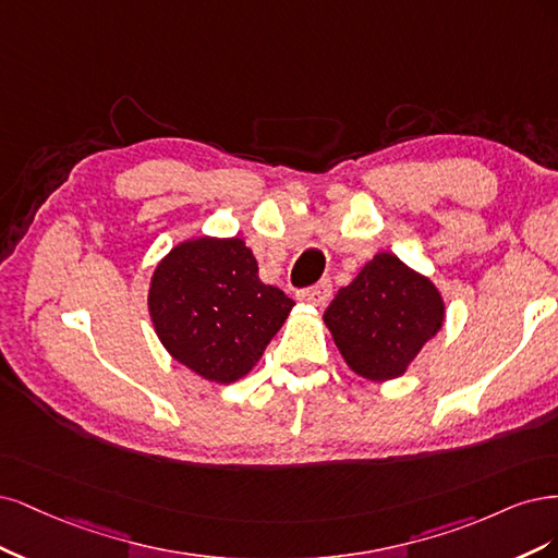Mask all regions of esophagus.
Masks as SVG:
<instances>
[{
    "mask_svg": "<svg viewBox=\"0 0 558 558\" xmlns=\"http://www.w3.org/2000/svg\"><path fill=\"white\" fill-rule=\"evenodd\" d=\"M301 301H308L313 305H327L331 299V282L329 280H322L313 287H305V290L299 292Z\"/></svg>",
    "mask_w": 558,
    "mask_h": 558,
    "instance_id": "1",
    "label": "esophagus"
}]
</instances>
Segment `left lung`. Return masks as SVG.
I'll list each match as a JSON object with an SVG mask.
<instances>
[{"mask_svg":"<svg viewBox=\"0 0 558 558\" xmlns=\"http://www.w3.org/2000/svg\"><path fill=\"white\" fill-rule=\"evenodd\" d=\"M442 317L436 287L389 253L375 255L325 311L348 366L375 383L405 373Z\"/></svg>","mask_w":558,"mask_h":558,"instance_id":"8db88e82","label":"left lung"}]
</instances>
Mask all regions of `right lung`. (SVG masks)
<instances>
[{
  "instance_id": "right-lung-1",
  "label": "right lung",
  "mask_w": 558,
  "mask_h": 558,
  "mask_svg": "<svg viewBox=\"0 0 558 558\" xmlns=\"http://www.w3.org/2000/svg\"><path fill=\"white\" fill-rule=\"evenodd\" d=\"M148 305L173 359L206 380L233 383L259 362L294 301L259 280L241 239H194L159 262Z\"/></svg>"
}]
</instances>
